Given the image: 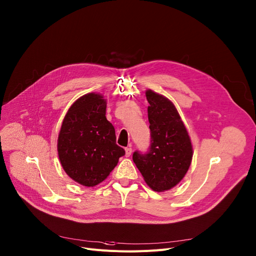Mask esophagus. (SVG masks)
I'll return each instance as SVG.
<instances>
[{
	"mask_svg": "<svg viewBox=\"0 0 256 256\" xmlns=\"http://www.w3.org/2000/svg\"><path fill=\"white\" fill-rule=\"evenodd\" d=\"M132 150L130 147H126V157H130V154H132Z\"/></svg>",
	"mask_w": 256,
	"mask_h": 256,
	"instance_id": "34e87169",
	"label": "esophagus"
}]
</instances>
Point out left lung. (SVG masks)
<instances>
[{
	"mask_svg": "<svg viewBox=\"0 0 256 256\" xmlns=\"http://www.w3.org/2000/svg\"><path fill=\"white\" fill-rule=\"evenodd\" d=\"M146 97L151 144L145 154L134 152L132 160L149 187L164 192L174 188L187 174L193 147L172 102L151 90H146Z\"/></svg>",
	"mask_w": 256,
	"mask_h": 256,
	"instance_id": "8db88e82",
	"label": "left lung"
}]
</instances>
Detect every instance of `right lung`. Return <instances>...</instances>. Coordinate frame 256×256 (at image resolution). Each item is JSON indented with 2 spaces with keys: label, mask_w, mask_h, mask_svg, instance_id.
<instances>
[{
  "label": "right lung",
  "mask_w": 256,
  "mask_h": 256,
  "mask_svg": "<svg viewBox=\"0 0 256 256\" xmlns=\"http://www.w3.org/2000/svg\"><path fill=\"white\" fill-rule=\"evenodd\" d=\"M106 104L100 94L84 95L68 109L58 136L64 172L86 187L103 182L126 154L116 144L115 130L105 116Z\"/></svg>",
  "instance_id": "add662e5"
}]
</instances>
